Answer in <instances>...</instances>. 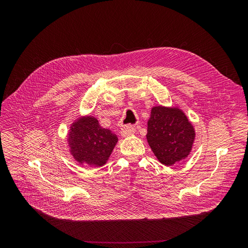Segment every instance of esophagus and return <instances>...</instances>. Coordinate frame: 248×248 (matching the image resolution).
<instances>
[{
	"label": "esophagus",
	"instance_id": "obj_1",
	"mask_svg": "<svg viewBox=\"0 0 248 248\" xmlns=\"http://www.w3.org/2000/svg\"><path fill=\"white\" fill-rule=\"evenodd\" d=\"M134 131H136V129H134V127L131 126V125H126L124 127H122L121 128V136L123 138H126L130 136V134L134 133Z\"/></svg>",
	"mask_w": 248,
	"mask_h": 248
}]
</instances>
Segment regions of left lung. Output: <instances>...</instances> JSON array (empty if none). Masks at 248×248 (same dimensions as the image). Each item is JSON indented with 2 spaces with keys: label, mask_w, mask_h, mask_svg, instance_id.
<instances>
[{
  "label": "left lung",
  "mask_w": 248,
  "mask_h": 248,
  "mask_svg": "<svg viewBox=\"0 0 248 248\" xmlns=\"http://www.w3.org/2000/svg\"><path fill=\"white\" fill-rule=\"evenodd\" d=\"M196 138L192 124L178 108L154 107L148 121L147 140L164 166H172L189 155Z\"/></svg>",
  "instance_id": "obj_1"
}]
</instances>
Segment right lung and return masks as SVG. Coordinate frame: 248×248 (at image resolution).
I'll return each mask as SVG.
<instances>
[{"instance_id":"add662e5","label":"right lung","mask_w":248,"mask_h":248,"mask_svg":"<svg viewBox=\"0 0 248 248\" xmlns=\"http://www.w3.org/2000/svg\"><path fill=\"white\" fill-rule=\"evenodd\" d=\"M67 140L73 158L79 164L90 167L104 166L118 142L116 134L102 128L98 120L92 116L73 122Z\"/></svg>"}]
</instances>
